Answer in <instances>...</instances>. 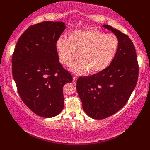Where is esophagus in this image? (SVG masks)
Wrapping results in <instances>:
<instances>
[{
    "label": "esophagus",
    "mask_w": 150,
    "mask_h": 150,
    "mask_svg": "<svg viewBox=\"0 0 150 150\" xmlns=\"http://www.w3.org/2000/svg\"><path fill=\"white\" fill-rule=\"evenodd\" d=\"M76 81H77V77L74 76H73V83H76Z\"/></svg>",
    "instance_id": "obj_1"
}]
</instances>
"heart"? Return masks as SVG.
<instances>
[{
  "mask_svg": "<svg viewBox=\"0 0 150 150\" xmlns=\"http://www.w3.org/2000/svg\"><path fill=\"white\" fill-rule=\"evenodd\" d=\"M120 42L115 35L106 34L96 28L74 30L68 39L60 37L56 42L59 62L69 66L76 58L71 70L76 74H98L107 69L115 58Z\"/></svg>",
  "mask_w": 150,
  "mask_h": 150,
  "instance_id": "1",
  "label": "heart"
}]
</instances>
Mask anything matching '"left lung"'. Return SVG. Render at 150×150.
<instances>
[{"mask_svg": "<svg viewBox=\"0 0 150 150\" xmlns=\"http://www.w3.org/2000/svg\"><path fill=\"white\" fill-rule=\"evenodd\" d=\"M120 42L119 50L111 65L102 72L80 77L76 90L86 114L103 120L119 111L128 101L136 87L139 64L134 46L127 35L104 24Z\"/></svg>", "mask_w": 150, "mask_h": 150, "instance_id": "obj_1", "label": "left lung"}]
</instances>
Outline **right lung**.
Listing matches in <instances>:
<instances>
[{
	"mask_svg": "<svg viewBox=\"0 0 150 150\" xmlns=\"http://www.w3.org/2000/svg\"><path fill=\"white\" fill-rule=\"evenodd\" d=\"M63 22L44 21L28 27L20 37L12 55V74L25 105L42 117H52L64 106L63 87L72 76L59 62L57 40Z\"/></svg>",
	"mask_w": 150,
	"mask_h": 150,
	"instance_id": "right-lung-1",
	"label": "right lung"
}]
</instances>
